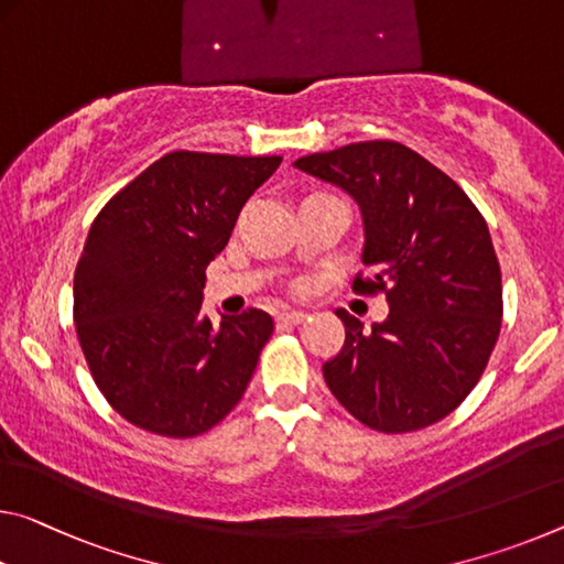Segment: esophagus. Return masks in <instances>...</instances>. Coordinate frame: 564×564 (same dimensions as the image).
<instances>
[{
  "label": "esophagus",
  "instance_id": "obj_1",
  "mask_svg": "<svg viewBox=\"0 0 564 564\" xmlns=\"http://www.w3.org/2000/svg\"><path fill=\"white\" fill-rule=\"evenodd\" d=\"M301 321H306L303 311H285V314L279 316V324H301Z\"/></svg>",
  "mask_w": 564,
  "mask_h": 564
}]
</instances>
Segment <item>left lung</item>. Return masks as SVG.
Listing matches in <instances>:
<instances>
[{
  "mask_svg": "<svg viewBox=\"0 0 564 564\" xmlns=\"http://www.w3.org/2000/svg\"><path fill=\"white\" fill-rule=\"evenodd\" d=\"M359 203L361 296L383 293L389 316L364 324L338 308L346 338L324 364L330 394L364 426L406 434L449 416L477 387L502 328V271L487 220L467 193L414 150L394 140L296 160Z\"/></svg>",
  "mask_w": 564,
  "mask_h": 564,
  "instance_id": "8db88e82",
  "label": "left lung"
}]
</instances>
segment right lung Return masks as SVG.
Wrapping results in <instances>:
<instances>
[{
  "mask_svg": "<svg viewBox=\"0 0 564 564\" xmlns=\"http://www.w3.org/2000/svg\"><path fill=\"white\" fill-rule=\"evenodd\" d=\"M281 160L175 150L93 220L75 268L77 341L107 404L138 429L191 440L243 399L273 318L248 308L213 326L203 281Z\"/></svg>",
  "mask_w": 564,
  "mask_h": 564,
  "instance_id": "obj_1",
  "label": "right lung"
}]
</instances>
